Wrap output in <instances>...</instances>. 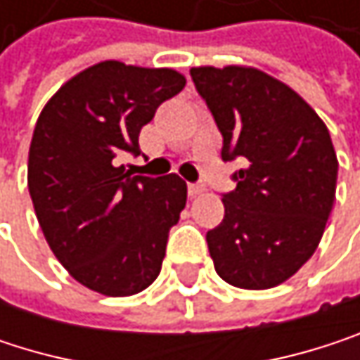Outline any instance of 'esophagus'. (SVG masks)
<instances>
[{
    "label": "esophagus",
    "mask_w": 360,
    "mask_h": 360,
    "mask_svg": "<svg viewBox=\"0 0 360 360\" xmlns=\"http://www.w3.org/2000/svg\"><path fill=\"white\" fill-rule=\"evenodd\" d=\"M202 191H204V185H200V183H189V185H187L189 198H195V195H200Z\"/></svg>",
    "instance_id": "1"
}]
</instances>
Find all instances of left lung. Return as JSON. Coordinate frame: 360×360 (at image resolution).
Wrapping results in <instances>:
<instances>
[{
	"mask_svg": "<svg viewBox=\"0 0 360 360\" xmlns=\"http://www.w3.org/2000/svg\"><path fill=\"white\" fill-rule=\"evenodd\" d=\"M189 72L223 135V160H244L221 225L206 233L214 269L242 290L275 288L323 238L338 179L329 131L290 85L254 66Z\"/></svg>",
	"mask_w": 360,
	"mask_h": 360,
	"instance_id": "8db88e82",
	"label": "left lung"
}]
</instances>
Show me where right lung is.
<instances>
[{
    "label": "right lung",
    "instance_id": "add662e5",
    "mask_svg": "<svg viewBox=\"0 0 360 360\" xmlns=\"http://www.w3.org/2000/svg\"><path fill=\"white\" fill-rule=\"evenodd\" d=\"M183 87L175 68L104 60L68 79L37 118L27 173L37 221L70 277L98 294H139L160 273L187 185L131 177L116 158L139 154L141 127Z\"/></svg>",
    "mask_w": 360,
    "mask_h": 360
}]
</instances>
